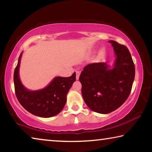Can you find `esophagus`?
<instances>
[{"instance_id":"esophagus-1","label":"esophagus","mask_w":152,"mask_h":152,"mask_svg":"<svg viewBox=\"0 0 152 152\" xmlns=\"http://www.w3.org/2000/svg\"><path fill=\"white\" fill-rule=\"evenodd\" d=\"M76 80H78L79 79V76H80V72L78 71H76Z\"/></svg>"}]
</instances>
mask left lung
<instances>
[{"mask_svg":"<svg viewBox=\"0 0 152 152\" xmlns=\"http://www.w3.org/2000/svg\"><path fill=\"white\" fill-rule=\"evenodd\" d=\"M116 56L113 68L105 62L90 64L80 76L82 94L87 106L94 112L107 114L119 108L132 91L135 69L126 46L109 41Z\"/></svg>","mask_w":152,"mask_h":152,"instance_id":"8db88e82","label":"left lung"}]
</instances>
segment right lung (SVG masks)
I'll list each match as a JSON object with an SVG mask.
<instances>
[{"label": "right lung", "instance_id": "obj_1", "mask_svg": "<svg viewBox=\"0 0 152 152\" xmlns=\"http://www.w3.org/2000/svg\"><path fill=\"white\" fill-rule=\"evenodd\" d=\"M22 53L14 71L15 94L20 104L28 112L37 117H51L60 113L66 102V95L76 80V73L70 77H56L48 86L31 91L23 85L19 76Z\"/></svg>", "mask_w": 152, "mask_h": 152}]
</instances>
